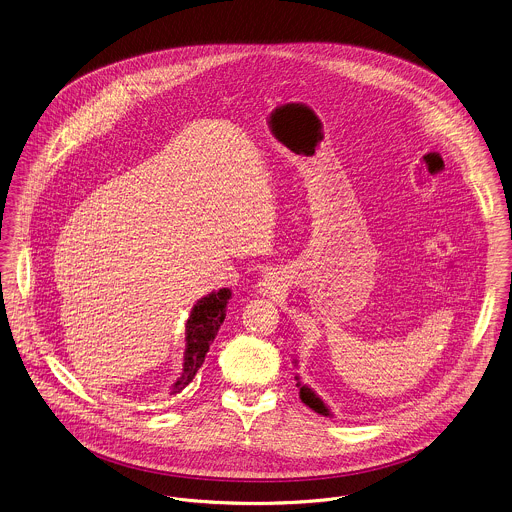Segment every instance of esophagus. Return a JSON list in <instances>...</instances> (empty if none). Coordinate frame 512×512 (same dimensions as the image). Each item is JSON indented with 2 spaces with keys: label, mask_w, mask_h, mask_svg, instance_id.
<instances>
[{
  "label": "esophagus",
  "mask_w": 512,
  "mask_h": 512,
  "mask_svg": "<svg viewBox=\"0 0 512 512\" xmlns=\"http://www.w3.org/2000/svg\"><path fill=\"white\" fill-rule=\"evenodd\" d=\"M277 285H279V277L271 273V275H265V279L259 283V291L261 293H271V291L277 289Z\"/></svg>",
  "instance_id": "obj_1"
}]
</instances>
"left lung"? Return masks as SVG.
<instances>
[{
    "label": "left lung",
    "mask_w": 512,
    "mask_h": 512,
    "mask_svg": "<svg viewBox=\"0 0 512 512\" xmlns=\"http://www.w3.org/2000/svg\"><path fill=\"white\" fill-rule=\"evenodd\" d=\"M299 380V378H297ZM299 388H301V392H299V396H301V400H303V404H307L308 408L314 409L316 413H322V415H330V411L328 408L324 406V402L310 390L307 386H303L301 382L297 384Z\"/></svg>",
    "instance_id": "obj_1"
}]
</instances>
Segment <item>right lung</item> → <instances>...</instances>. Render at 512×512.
Segmentation results:
<instances>
[{"label": "right lung", "instance_id": "1", "mask_svg": "<svg viewBox=\"0 0 512 512\" xmlns=\"http://www.w3.org/2000/svg\"><path fill=\"white\" fill-rule=\"evenodd\" d=\"M231 299L229 289H219L217 293H209L200 299L186 320V352H184V370L182 376L172 386V394L182 392L194 378L196 372L204 364L205 354L209 352V344L217 336L219 326L225 320L227 301Z\"/></svg>", "mask_w": 512, "mask_h": 512}]
</instances>
